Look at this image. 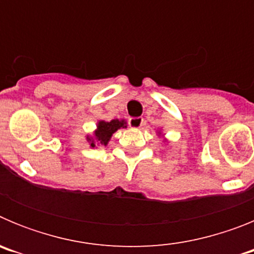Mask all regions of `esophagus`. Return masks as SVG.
<instances>
[{
	"mask_svg": "<svg viewBox=\"0 0 254 254\" xmlns=\"http://www.w3.org/2000/svg\"><path fill=\"white\" fill-rule=\"evenodd\" d=\"M128 123L132 128H140V127L143 126L145 121H143V118H141V117H132V118H129Z\"/></svg>",
	"mask_w": 254,
	"mask_h": 254,
	"instance_id": "34e87169",
	"label": "esophagus"
}]
</instances>
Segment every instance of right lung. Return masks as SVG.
Instances as JSON below:
<instances>
[{
  "instance_id": "obj_1",
  "label": "right lung",
  "mask_w": 254,
  "mask_h": 254,
  "mask_svg": "<svg viewBox=\"0 0 254 254\" xmlns=\"http://www.w3.org/2000/svg\"><path fill=\"white\" fill-rule=\"evenodd\" d=\"M127 123L125 121H120V120H112L111 122H105V121H100L98 123V128L95 131V138H91L87 136V141L90 142L91 147H95V142L100 143V145H107L111 140L112 134L117 131V129L120 128H125L127 127Z\"/></svg>"
}]
</instances>
